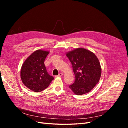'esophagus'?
Instances as JSON below:
<instances>
[{
	"mask_svg": "<svg viewBox=\"0 0 128 128\" xmlns=\"http://www.w3.org/2000/svg\"><path fill=\"white\" fill-rule=\"evenodd\" d=\"M62 75H63V74L62 73H60V74H59V75L56 76V77H61Z\"/></svg>",
	"mask_w": 128,
	"mask_h": 128,
	"instance_id": "obj_1",
	"label": "esophagus"
}]
</instances>
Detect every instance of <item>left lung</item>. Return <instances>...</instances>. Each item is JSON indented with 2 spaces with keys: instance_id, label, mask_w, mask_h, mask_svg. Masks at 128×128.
I'll list each match as a JSON object with an SVG mask.
<instances>
[{
  "instance_id": "1",
  "label": "left lung",
  "mask_w": 128,
  "mask_h": 128,
  "mask_svg": "<svg viewBox=\"0 0 128 128\" xmlns=\"http://www.w3.org/2000/svg\"><path fill=\"white\" fill-rule=\"evenodd\" d=\"M66 55L72 63L75 80L69 86L76 95L88 94L98 83L102 68L98 58L90 50L77 48Z\"/></svg>"
}]
</instances>
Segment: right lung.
<instances>
[{
    "label": "right lung",
    "mask_w": 128,
    "mask_h": 128,
    "mask_svg": "<svg viewBox=\"0 0 128 128\" xmlns=\"http://www.w3.org/2000/svg\"><path fill=\"white\" fill-rule=\"evenodd\" d=\"M50 53L41 49L30 55L22 64L20 76L22 83L32 91L39 92L48 88L53 76H50L45 67L44 61Z\"/></svg>",
    "instance_id": "right-lung-1"
}]
</instances>
